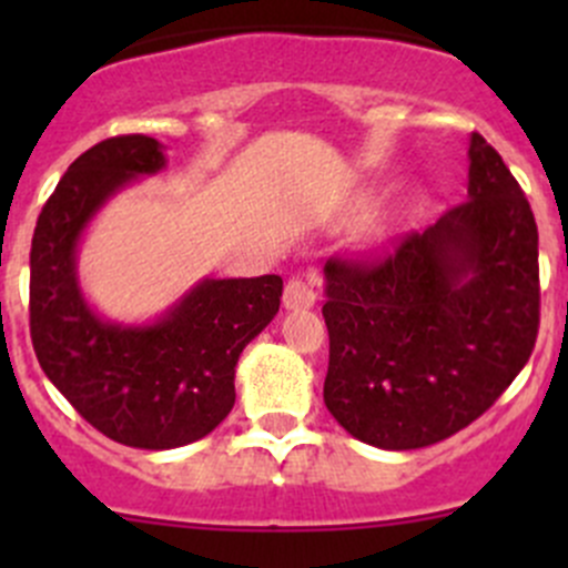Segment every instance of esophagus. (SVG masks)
Segmentation results:
<instances>
[{"mask_svg": "<svg viewBox=\"0 0 568 568\" xmlns=\"http://www.w3.org/2000/svg\"><path fill=\"white\" fill-rule=\"evenodd\" d=\"M316 280L311 274H294V277L285 283L283 291V305L288 311H307V307L316 305Z\"/></svg>", "mask_w": 568, "mask_h": 568, "instance_id": "esophagus-1", "label": "esophagus"}]
</instances>
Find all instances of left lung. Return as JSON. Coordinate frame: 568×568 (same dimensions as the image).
<instances>
[{
	"label": "left lung",
	"mask_w": 568,
	"mask_h": 568,
	"mask_svg": "<svg viewBox=\"0 0 568 568\" xmlns=\"http://www.w3.org/2000/svg\"><path fill=\"white\" fill-rule=\"evenodd\" d=\"M324 277V404L374 448L415 450L462 432L536 346V220L480 134L469 136L467 200L382 255H332Z\"/></svg>",
	"instance_id": "8db88e82"
}]
</instances>
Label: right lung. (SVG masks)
Segmentation results:
<instances>
[{
  "label": "right lung",
  "mask_w": 568,
  "mask_h": 568,
  "mask_svg": "<svg viewBox=\"0 0 568 568\" xmlns=\"http://www.w3.org/2000/svg\"><path fill=\"white\" fill-rule=\"evenodd\" d=\"M168 164L145 134L109 136L60 178L30 252V335L38 363L73 409L129 448L168 450L214 432L236 404V363L280 311L277 274L203 280L162 318L104 321L82 296L77 247L95 211L136 175Z\"/></svg>",
  "instance_id": "right-lung-1"
}]
</instances>
